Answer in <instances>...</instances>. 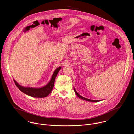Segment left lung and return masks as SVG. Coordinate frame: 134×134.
Returning a JSON list of instances; mask_svg holds the SVG:
<instances>
[{"instance_id":"8db88e82","label":"left lung","mask_w":134,"mask_h":134,"mask_svg":"<svg viewBox=\"0 0 134 134\" xmlns=\"http://www.w3.org/2000/svg\"><path fill=\"white\" fill-rule=\"evenodd\" d=\"M74 91H75L76 94L77 95V96L79 98H80V99H82V100H85V101H90V102H99V101H101V100H90V99L85 98H84V97H83L82 96H81V95H80L77 92V91H76V90L75 89V88H74Z\"/></svg>"}]
</instances>
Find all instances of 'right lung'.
Listing matches in <instances>:
<instances>
[{
    "label": "right lung",
    "mask_w": 134,
    "mask_h": 134,
    "mask_svg": "<svg viewBox=\"0 0 134 134\" xmlns=\"http://www.w3.org/2000/svg\"><path fill=\"white\" fill-rule=\"evenodd\" d=\"M61 68L62 67H59L55 69L49 83L46 85L42 87L35 88L32 87H24L18 84L14 79V81L18 89H20L24 94L34 98H44L47 97L52 90L55 79Z\"/></svg>",
    "instance_id": "add662e5"
}]
</instances>
